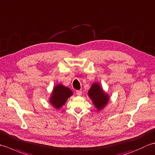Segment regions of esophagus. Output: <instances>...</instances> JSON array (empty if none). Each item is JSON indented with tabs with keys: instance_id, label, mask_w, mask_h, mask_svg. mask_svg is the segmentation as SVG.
<instances>
[{
	"instance_id": "obj_1",
	"label": "esophagus",
	"mask_w": 155,
	"mask_h": 155,
	"mask_svg": "<svg viewBox=\"0 0 155 155\" xmlns=\"http://www.w3.org/2000/svg\"><path fill=\"white\" fill-rule=\"evenodd\" d=\"M76 93H77V94L78 95V96H80V95H81V94H82V91H81V90H77V91H76Z\"/></svg>"
}]
</instances>
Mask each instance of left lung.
<instances>
[{
    "label": "left lung",
    "instance_id": "1",
    "mask_svg": "<svg viewBox=\"0 0 155 155\" xmlns=\"http://www.w3.org/2000/svg\"><path fill=\"white\" fill-rule=\"evenodd\" d=\"M88 96L93 101L98 110L103 109L108 102V96L104 93L100 85L98 83H93L88 91Z\"/></svg>",
    "mask_w": 155,
    "mask_h": 155
}]
</instances>
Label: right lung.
<instances>
[{
	"label": "right lung",
	"mask_w": 155,
	"mask_h": 155,
	"mask_svg": "<svg viewBox=\"0 0 155 155\" xmlns=\"http://www.w3.org/2000/svg\"><path fill=\"white\" fill-rule=\"evenodd\" d=\"M50 102L56 108H60L63 106L68 98L72 95V92L68 87L62 84H58L54 87L52 93Z\"/></svg>",
	"instance_id": "right-lung-1"
}]
</instances>
